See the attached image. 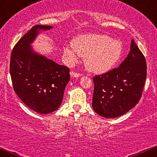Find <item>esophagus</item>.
<instances>
[{
	"label": "esophagus",
	"mask_w": 157,
	"mask_h": 157,
	"mask_svg": "<svg viewBox=\"0 0 157 157\" xmlns=\"http://www.w3.org/2000/svg\"><path fill=\"white\" fill-rule=\"evenodd\" d=\"M70 75H71V77H79L82 75L81 74L75 72V71H71V72H70Z\"/></svg>",
	"instance_id": "1"
}]
</instances>
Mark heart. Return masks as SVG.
I'll return each mask as SVG.
<instances>
[{
  "label": "heart",
  "instance_id": "obj_1",
  "mask_svg": "<svg viewBox=\"0 0 157 157\" xmlns=\"http://www.w3.org/2000/svg\"><path fill=\"white\" fill-rule=\"evenodd\" d=\"M72 46H66L64 55L70 63H75L77 56L84 57L88 70L101 74L109 71L122 55V46L118 40L99 34L80 35L72 41Z\"/></svg>",
  "mask_w": 157,
  "mask_h": 157
}]
</instances>
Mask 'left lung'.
I'll return each mask as SVG.
<instances>
[{"instance_id": "8db88e82", "label": "left lung", "mask_w": 157, "mask_h": 157, "mask_svg": "<svg viewBox=\"0 0 157 157\" xmlns=\"http://www.w3.org/2000/svg\"><path fill=\"white\" fill-rule=\"evenodd\" d=\"M146 75L145 58L132 40L130 52L119 67L93 78V109L105 118L130 111L141 98Z\"/></svg>"}]
</instances>
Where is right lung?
<instances>
[{
	"label": "right lung",
	"mask_w": 157,
	"mask_h": 157,
	"mask_svg": "<svg viewBox=\"0 0 157 157\" xmlns=\"http://www.w3.org/2000/svg\"><path fill=\"white\" fill-rule=\"evenodd\" d=\"M51 26L36 25L19 40L12 49L10 71L15 92L25 105L40 113H49L62 102L70 80L69 68L32 50L40 29Z\"/></svg>",
	"instance_id": "add662e5"
}]
</instances>
